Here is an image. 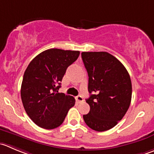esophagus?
Listing matches in <instances>:
<instances>
[{"mask_svg":"<svg viewBox=\"0 0 154 154\" xmlns=\"http://www.w3.org/2000/svg\"><path fill=\"white\" fill-rule=\"evenodd\" d=\"M76 100H77V103H81L83 101V98L81 95H78V96L76 97Z\"/></svg>","mask_w":154,"mask_h":154,"instance_id":"1","label":"esophagus"}]
</instances>
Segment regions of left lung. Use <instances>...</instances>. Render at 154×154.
Segmentation results:
<instances>
[{
    "label": "left lung",
    "instance_id": "8db88e82",
    "mask_svg": "<svg viewBox=\"0 0 154 154\" xmlns=\"http://www.w3.org/2000/svg\"><path fill=\"white\" fill-rule=\"evenodd\" d=\"M81 57L91 94L86 100L90 110L83 115V120L97 132L109 130L123 119L130 105V76L124 65L107 52H83Z\"/></svg>",
    "mask_w": 154,
    "mask_h": 154
}]
</instances>
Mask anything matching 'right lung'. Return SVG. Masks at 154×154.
Here are the masks:
<instances>
[{"label": "right lung", "instance_id": "add662e5", "mask_svg": "<svg viewBox=\"0 0 154 154\" xmlns=\"http://www.w3.org/2000/svg\"><path fill=\"white\" fill-rule=\"evenodd\" d=\"M79 55V51L50 49L37 55L27 67L21 98L28 117L40 127H59L75 104L74 97L59 93L58 89L68 67Z\"/></svg>", "mask_w": 154, "mask_h": 154}]
</instances>
